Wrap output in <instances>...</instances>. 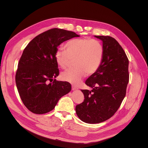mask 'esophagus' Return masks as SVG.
<instances>
[{
    "label": "esophagus",
    "instance_id": "obj_1",
    "mask_svg": "<svg viewBox=\"0 0 148 148\" xmlns=\"http://www.w3.org/2000/svg\"><path fill=\"white\" fill-rule=\"evenodd\" d=\"M78 88H77V87H76V86H72V90H77Z\"/></svg>",
    "mask_w": 148,
    "mask_h": 148
}]
</instances>
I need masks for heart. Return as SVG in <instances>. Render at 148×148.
Segmentation results:
<instances>
[{"mask_svg":"<svg viewBox=\"0 0 148 148\" xmlns=\"http://www.w3.org/2000/svg\"><path fill=\"white\" fill-rule=\"evenodd\" d=\"M66 51L58 49L55 53L57 64L66 69L74 60L75 68L62 74L64 81L78 84L86 76L95 73L99 69L104 58V47L100 41L91 38L75 39L67 42Z\"/></svg>","mask_w":148,"mask_h":148,"instance_id":"heart-1","label":"heart"}]
</instances>
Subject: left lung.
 I'll list each match as a JSON object with an SVG mask.
<instances>
[{
	"label": "left lung",
	"instance_id": "obj_1",
	"mask_svg": "<svg viewBox=\"0 0 148 148\" xmlns=\"http://www.w3.org/2000/svg\"><path fill=\"white\" fill-rule=\"evenodd\" d=\"M95 37L102 41L104 58L99 69L85 82L92 90L82 89L84 99L75 107L79 119L87 123L112 117L126 95L129 82L128 59L122 46L110 36Z\"/></svg>",
	"mask_w": 148,
	"mask_h": 148
}]
</instances>
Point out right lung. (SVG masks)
<instances>
[{
  "instance_id": "obj_1",
  "label": "right lung",
  "mask_w": 148,
  "mask_h": 148,
  "mask_svg": "<svg viewBox=\"0 0 148 148\" xmlns=\"http://www.w3.org/2000/svg\"><path fill=\"white\" fill-rule=\"evenodd\" d=\"M79 36L73 31L52 28L37 36L25 48L15 82L22 102L31 112H49L71 91L69 82L53 79L59 75L55 53L61 43Z\"/></svg>"
}]
</instances>
